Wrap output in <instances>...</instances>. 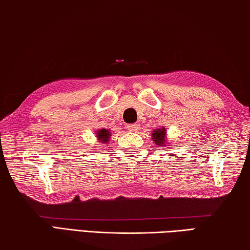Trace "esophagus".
<instances>
[{
    "label": "esophagus",
    "mask_w": 250,
    "mask_h": 250,
    "mask_svg": "<svg viewBox=\"0 0 250 250\" xmlns=\"http://www.w3.org/2000/svg\"><path fill=\"white\" fill-rule=\"evenodd\" d=\"M126 128H128V130L131 131V132H137L139 126H138L137 124H132V125H129L128 126H126Z\"/></svg>",
    "instance_id": "esophagus-1"
}]
</instances>
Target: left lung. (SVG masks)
Instances as JSON below:
<instances>
[{
    "label": "left lung",
    "instance_id": "left-lung-1",
    "mask_svg": "<svg viewBox=\"0 0 250 250\" xmlns=\"http://www.w3.org/2000/svg\"><path fill=\"white\" fill-rule=\"evenodd\" d=\"M166 129L162 128V129H155L153 131V133H152V139H153V141L156 143V145H159L160 147H163V143L166 142Z\"/></svg>",
    "mask_w": 250,
    "mask_h": 250
}]
</instances>
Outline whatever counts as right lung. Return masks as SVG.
<instances>
[{"mask_svg": "<svg viewBox=\"0 0 250 250\" xmlns=\"http://www.w3.org/2000/svg\"><path fill=\"white\" fill-rule=\"evenodd\" d=\"M98 134H97V137H98V140H100L103 143H105L109 141V137H110V132L109 130H105V129H100L97 131Z\"/></svg>", "mask_w": 250, "mask_h": 250, "instance_id": "right-lung-1", "label": "right lung"}]
</instances>
